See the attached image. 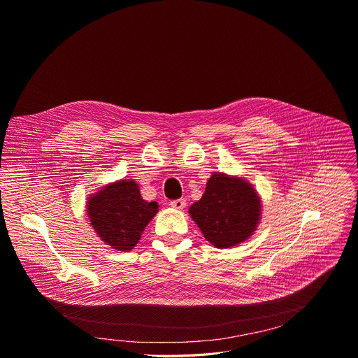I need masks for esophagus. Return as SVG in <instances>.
<instances>
[{"label":"esophagus","mask_w":358,"mask_h":358,"mask_svg":"<svg viewBox=\"0 0 358 358\" xmlns=\"http://www.w3.org/2000/svg\"><path fill=\"white\" fill-rule=\"evenodd\" d=\"M185 200L184 199H180V200H173L171 203H170V206L173 207V208H176V210H184L185 208Z\"/></svg>","instance_id":"obj_1"}]
</instances>
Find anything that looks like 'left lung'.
<instances>
[{"label":"left lung","mask_w":358,"mask_h":358,"mask_svg":"<svg viewBox=\"0 0 358 358\" xmlns=\"http://www.w3.org/2000/svg\"><path fill=\"white\" fill-rule=\"evenodd\" d=\"M262 199L244 177L214 173L189 217L215 248H230L248 240L262 220Z\"/></svg>","instance_id":"obj_1"}]
</instances>
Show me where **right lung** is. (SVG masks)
I'll return each mask as SVG.
<instances>
[{
    "instance_id": "add662e5",
    "label": "right lung",
    "mask_w": 358,
    "mask_h": 358,
    "mask_svg": "<svg viewBox=\"0 0 358 358\" xmlns=\"http://www.w3.org/2000/svg\"><path fill=\"white\" fill-rule=\"evenodd\" d=\"M85 211L101 241L117 251H131L158 213V204L143 200L136 180L124 178L91 194Z\"/></svg>"
}]
</instances>
